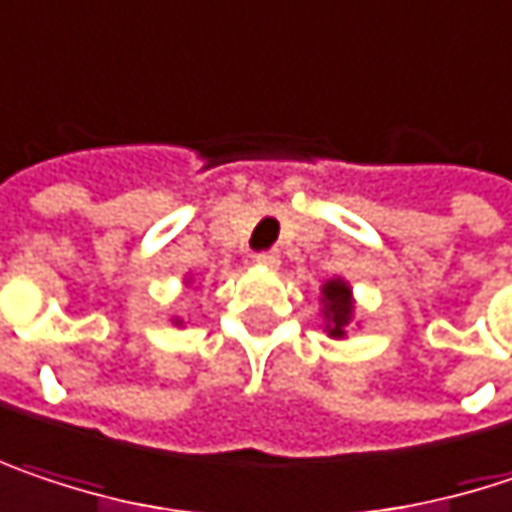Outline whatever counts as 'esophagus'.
<instances>
[{
	"mask_svg": "<svg viewBox=\"0 0 512 512\" xmlns=\"http://www.w3.org/2000/svg\"><path fill=\"white\" fill-rule=\"evenodd\" d=\"M255 263H260V266H278L281 257H278V252H257Z\"/></svg>",
	"mask_w": 512,
	"mask_h": 512,
	"instance_id": "34e87169",
	"label": "esophagus"
}]
</instances>
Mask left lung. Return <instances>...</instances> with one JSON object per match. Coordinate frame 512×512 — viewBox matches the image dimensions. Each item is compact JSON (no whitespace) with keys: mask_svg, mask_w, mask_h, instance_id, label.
Here are the masks:
<instances>
[{"mask_svg":"<svg viewBox=\"0 0 512 512\" xmlns=\"http://www.w3.org/2000/svg\"><path fill=\"white\" fill-rule=\"evenodd\" d=\"M322 296H325V319H328V334L331 337H343L346 334V325L351 322V290L346 281H328L322 287Z\"/></svg>","mask_w":512,"mask_h":512,"instance_id":"8db88e82","label":"left lung"}]
</instances>
